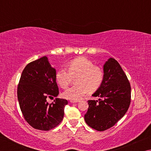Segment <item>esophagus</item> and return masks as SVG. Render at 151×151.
Segmentation results:
<instances>
[{"mask_svg":"<svg viewBox=\"0 0 151 151\" xmlns=\"http://www.w3.org/2000/svg\"><path fill=\"white\" fill-rule=\"evenodd\" d=\"M71 103H78V101H70Z\"/></svg>","mask_w":151,"mask_h":151,"instance_id":"1","label":"esophagus"}]
</instances>
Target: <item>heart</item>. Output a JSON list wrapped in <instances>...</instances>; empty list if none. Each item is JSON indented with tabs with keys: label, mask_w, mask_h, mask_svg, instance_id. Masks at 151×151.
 Wrapping results in <instances>:
<instances>
[{
	"label": "heart",
	"mask_w": 151,
	"mask_h": 151,
	"mask_svg": "<svg viewBox=\"0 0 151 151\" xmlns=\"http://www.w3.org/2000/svg\"><path fill=\"white\" fill-rule=\"evenodd\" d=\"M77 84L66 88L62 96L66 99L78 101L89 91H95L103 83L104 74L101 68L85 58H78L70 62L68 71L60 68L56 73V81L60 87L66 88L72 83L73 78Z\"/></svg>",
	"instance_id": "heart-1"
}]
</instances>
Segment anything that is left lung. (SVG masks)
Wrapping results in <instances>:
<instances>
[{"instance_id":"8db88e82","label":"left lung","mask_w":151,"mask_h":151,"mask_svg":"<svg viewBox=\"0 0 151 151\" xmlns=\"http://www.w3.org/2000/svg\"><path fill=\"white\" fill-rule=\"evenodd\" d=\"M103 83L88 101L85 121L89 127L103 131L113 127L123 117L131 103V85L119 63L110 58L103 65Z\"/></svg>"}]
</instances>
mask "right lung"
Wrapping results in <instances>:
<instances>
[{"mask_svg": "<svg viewBox=\"0 0 151 151\" xmlns=\"http://www.w3.org/2000/svg\"><path fill=\"white\" fill-rule=\"evenodd\" d=\"M58 93L56 69L46 56L25 66L18 86L17 96L24 118L30 126L49 131L63 121L68 101L58 98L51 104L47 101V97H57Z\"/></svg>", "mask_w": 151, "mask_h": 151, "instance_id": "right-lung-1", "label": "right lung"}]
</instances>
